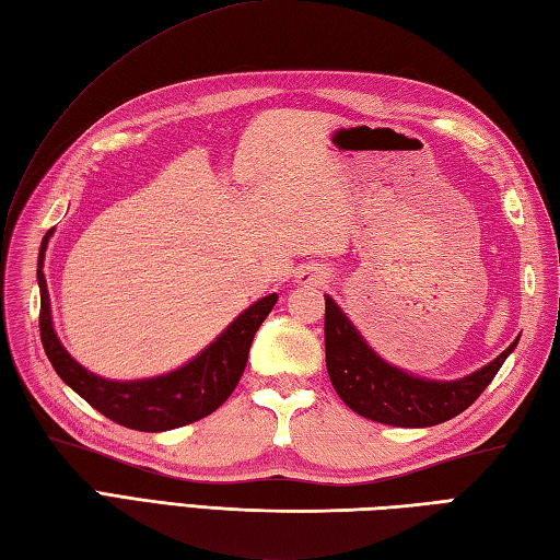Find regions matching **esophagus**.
<instances>
[{
  "label": "esophagus",
  "mask_w": 560,
  "mask_h": 560,
  "mask_svg": "<svg viewBox=\"0 0 560 560\" xmlns=\"http://www.w3.org/2000/svg\"><path fill=\"white\" fill-rule=\"evenodd\" d=\"M323 279H325V273L317 271V269L305 273V281H311V283H323Z\"/></svg>",
  "instance_id": "34e87169"
}]
</instances>
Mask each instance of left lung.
<instances>
[{
	"mask_svg": "<svg viewBox=\"0 0 560 560\" xmlns=\"http://www.w3.org/2000/svg\"><path fill=\"white\" fill-rule=\"evenodd\" d=\"M515 347L517 339L495 361L462 380L438 383L413 377L380 359L339 305L325 295V353L331 385L349 409L377 423L425 428L455 419L479 399Z\"/></svg>",
	"mask_w": 560,
	"mask_h": 560,
	"instance_id": "8db88e82",
	"label": "left lung"
}]
</instances>
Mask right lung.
Here are the masks:
<instances>
[{
  "instance_id": "add662e5",
  "label": "right lung",
  "mask_w": 560,
  "mask_h": 560,
  "mask_svg": "<svg viewBox=\"0 0 560 560\" xmlns=\"http://www.w3.org/2000/svg\"><path fill=\"white\" fill-rule=\"evenodd\" d=\"M47 247V235L40 245L38 265L43 267ZM40 283V341L57 375L86 399L93 409L108 416L110 421L132 428V431H171L187 423H195L205 416L217 411L221 404L233 395L235 385L241 383L245 371L247 353L253 347L255 331L265 323L277 303V293L249 305L247 311L235 317L223 335L201 351L195 361L183 365L180 371L168 375L135 380V383H115L89 373L81 368L59 343L52 329L50 299H47L45 277L38 269Z\"/></svg>"
}]
</instances>
